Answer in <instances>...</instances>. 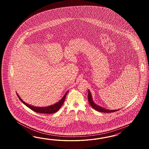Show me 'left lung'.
<instances>
[{"label":"left lung","mask_w":149,"mask_h":149,"mask_svg":"<svg viewBox=\"0 0 149 149\" xmlns=\"http://www.w3.org/2000/svg\"><path fill=\"white\" fill-rule=\"evenodd\" d=\"M88 100L89 102V103L91 105V106L93 109H95V110L99 111V112H103V113H113V112H115L117 111L118 110H108V109H105L101 107H100L99 105L95 104V103L93 101V99L92 98V95L90 91L88 90Z\"/></svg>","instance_id":"obj_1"}]
</instances>
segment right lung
Wrapping results in <instances>:
<instances>
[{
    "label": "right lung",
    "instance_id": "1",
    "mask_svg": "<svg viewBox=\"0 0 149 149\" xmlns=\"http://www.w3.org/2000/svg\"><path fill=\"white\" fill-rule=\"evenodd\" d=\"M68 92V91H67L66 92V93L63 96V98L61 99V100L59 101L58 103L54 104L52 105L46 107H34V106H32L31 105H29V104L26 103L24 102H23L22 100L21 99V98L19 97L18 94H17V95L18 96V98L23 103L24 105H26L27 107L31 109L33 111H34L36 113H53L58 111L59 109L61 108L63 103L64 102V100H65L66 95H67Z\"/></svg>",
    "mask_w": 149,
    "mask_h": 149
}]
</instances>
